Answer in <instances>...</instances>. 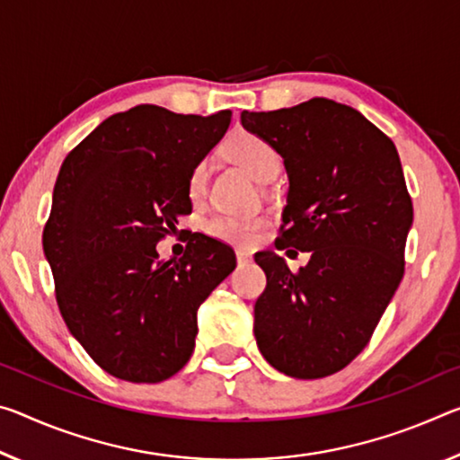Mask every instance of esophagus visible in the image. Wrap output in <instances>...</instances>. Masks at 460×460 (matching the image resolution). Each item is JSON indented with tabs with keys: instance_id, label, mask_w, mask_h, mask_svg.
Listing matches in <instances>:
<instances>
[{
	"instance_id": "1",
	"label": "esophagus",
	"mask_w": 460,
	"mask_h": 460,
	"mask_svg": "<svg viewBox=\"0 0 460 460\" xmlns=\"http://www.w3.org/2000/svg\"><path fill=\"white\" fill-rule=\"evenodd\" d=\"M235 256H237V264H239V266L250 264V261H252V253L247 252V250H237Z\"/></svg>"
}]
</instances>
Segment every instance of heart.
Listing matches in <instances>:
<instances>
[{"instance_id": "1", "label": "heart", "mask_w": 460, "mask_h": 460, "mask_svg": "<svg viewBox=\"0 0 460 460\" xmlns=\"http://www.w3.org/2000/svg\"><path fill=\"white\" fill-rule=\"evenodd\" d=\"M227 151L233 162L258 181L280 172L282 162L279 151L258 135L237 133L229 141ZM204 188H207V164L200 162L192 167L190 176H188V196L192 200H199L204 194ZM264 225L266 221L261 217L217 213L204 223V231L218 242L250 243L264 229Z\"/></svg>"}]
</instances>
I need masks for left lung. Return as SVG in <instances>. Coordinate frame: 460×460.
Here are the masks:
<instances>
[{
	"mask_svg": "<svg viewBox=\"0 0 460 460\" xmlns=\"http://www.w3.org/2000/svg\"><path fill=\"white\" fill-rule=\"evenodd\" d=\"M242 125L284 159L287 229L276 250L311 253L298 272L272 250L256 253L266 272L253 307L258 348L288 376L333 375L368 344L403 279L413 207L399 153L358 111L327 98L243 111Z\"/></svg>",
	"mask_w": 460,
	"mask_h": 460,
	"instance_id": "obj_1",
	"label": "left lung"
}]
</instances>
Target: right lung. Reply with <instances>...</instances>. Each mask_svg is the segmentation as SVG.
<instances>
[{
    "mask_svg": "<svg viewBox=\"0 0 460 460\" xmlns=\"http://www.w3.org/2000/svg\"><path fill=\"white\" fill-rule=\"evenodd\" d=\"M229 122L231 111L141 104L112 114L65 157L42 250L65 323L108 375L159 383L184 368L199 307L235 270L231 247L202 233L180 260L155 250L192 213L188 176Z\"/></svg>",
    "mask_w": 460,
    "mask_h": 460,
    "instance_id": "1",
    "label": "right lung"
}]
</instances>
